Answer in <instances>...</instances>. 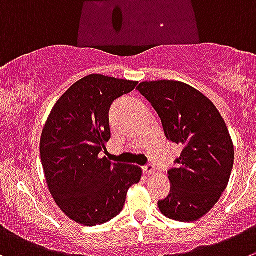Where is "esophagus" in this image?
Masks as SVG:
<instances>
[{
  "mask_svg": "<svg viewBox=\"0 0 256 256\" xmlns=\"http://www.w3.org/2000/svg\"><path fill=\"white\" fill-rule=\"evenodd\" d=\"M143 172H144L146 174H156V168L152 164H147V166L143 167Z\"/></svg>",
  "mask_w": 256,
  "mask_h": 256,
  "instance_id": "1",
  "label": "esophagus"
}]
</instances>
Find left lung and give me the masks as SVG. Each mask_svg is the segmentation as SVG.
<instances>
[{
  "instance_id": "obj_1",
  "label": "left lung",
  "mask_w": 256,
  "mask_h": 256,
  "mask_svg": "<svg viewBox=\"0 0 256 256\" xmlns=\"http://www.w3.org/2000/svg\"><path fill=\"white\" fill-rule=\"evenodd\" d=\"M137 90L152 104L167 140L182 148L168 171L171 191L158 201L160 212L190 222L205 216L228 187L234 144L212 102L191 85L174 80L143 82Z\"/></svg>"
}]
</instances>
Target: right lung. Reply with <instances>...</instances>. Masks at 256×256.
I'll return each instance as SVG.
<instances>
[{"instance_id":"right-lung-1","label":"right lung","mask_w":256,"mask_h":256,"mask_svg":"<svg viewBox=\"0 0 256 256\" xmlns=\"http://www.w3.org/2000/svg\"><path fill=\"white\" fill-rule=\"evenodd\" d=\"M137 84L88 75L62 94L44 126L40 156L48 191L80 225H102L119 215L130 187L140 181L138 166L100 157L110 140V106Z\"/></svg>"}]
</instances>
